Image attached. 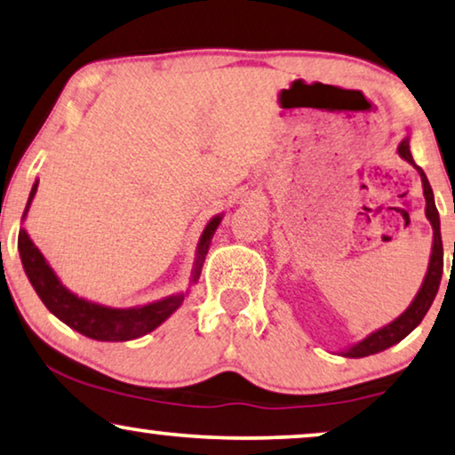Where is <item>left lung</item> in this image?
Instances as JSON below:
<instances>
[{
	"label": "left lung",
	"instance_id": "left-lung-1",
	"mask_svg": "<svg viewBox=\"0 0 455 455\" xmlns=\"http://www.w3.org/2000/svg\"><path fill=\"white\" fill-rule=\"evenodd\" d=\"M398 155L400 158H404L406 163H411L414 169L419 171L420 181H422V196H425V216L427 220L431 222L433 227V247H431V259H428V267L425 274V280H422L420 289L417 292V297L412 299V303L408 305V309L394 319L383 325V328L371 331L367 338L358 340L356 344H350L342 350V356L347 358H363L369 355H377L381 350H386L394 344H398L400 340L411 334V331L417 328V325L422 322V317L427 315L428 307L433 305L435 297H437L439 284H441V276H443V243H441V222H439V212L437 206H435V196L431 185H428V179L425 175V171L417 166L414 158L411 155V133H406L404 140H402L398 146Z\"/></svg>",
	"mask_w": 455,
	"mask_h": 455
}]
</instances>
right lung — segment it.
<instances>
[{
  "label": "right lung",
  "instance_id": "obj_1",
  "mask_svg": "<svg viewBox=\"0 0 455 455\" xmlns=\"http://www.w3.org/2000/svg\"><path fill=\"white\" fill-rule=\"evenodd\" d=\"M36 188L38 181H35L33 189H30L27 208H24L22 214V222L27 220L30 204L35 200ZM222 216L225 214L212 216V219L208 220V225L204 227V233L200 236V241H197L196 261L194 270H191L189 286H194L197 280H200L204 259H206L210 243H212L216 228H219L222 222ZM18 251H20L24 272H27L30 284H33V289L36 291L38 299L43 300L44 307H47L60 322L69 325V328L76 331H80L82 336L92 338V340L99 342H127L150 334L152 330H156L158 325L166 322V319L183 305L185 297L189 294L188 289L169 294V297L164 299L152 300V303L136 307L100 305L84 297H78V294L69 291L68 286L61 283L60 276H57L53 267L49 266V261L44 259L41 249L35 245L24 227H20V233H18Z\"/></svg>",
  "mask_w": 455,
  "mask_h": 455
}]
</instances>
